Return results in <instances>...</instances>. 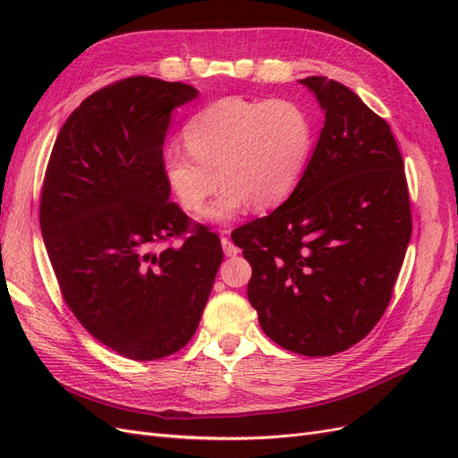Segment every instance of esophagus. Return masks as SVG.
<instances>
[{
    "instance_id": "esophagus-1",
    "label": "esophagus",
    "mask_w": 458,
    "mask_h": 458,
    "mask_svg": "<svg viewBox=\"0 0 458 458\" xmlns=\"http://www.w3.org/2000/svg\"><path fill=\"white\" fill-rule=\"evenodd\" d=\"M221 246H224V252L227 254V256H237L241 250H239V246L234 244L229 237H227V229H224V237H221Z\"/></svg>"
}]
</instances>
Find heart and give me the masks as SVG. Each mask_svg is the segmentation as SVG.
<instances>
[{"label":"heart","mask_w":458,"mask_h":458,"mask_svg":"<svg viewBox=\"0 0 458 458\" xmlns=\"http://www.w3.org/2000/svg\"><path fill=\"white\" fill-rule=\"evenodd\" d=\"M185 145L164 150V174L189 212H199L224 183L206 217L225 221L252 204L269 210L283 204L306 174L313 123L293 99L224 97L185 123Z\"/></svg>","instance_id":"b5f03b06"}]
</instances>
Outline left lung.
I'll return each instance as SVG.
<instances>
[{"instance_id":"left-lung-1","label":"left lung","mask_w":458,"mask_h":458,"mask_svg":"<svg viewBox=\"0 0 458 458\" xmlns=\"http://www.w3.org/2000/svg\"><path fill=\"white\" fill-rule=\"evenodd\" d=\"M325 128L300 185L231 233L252 266L248 300L263 332L308 357L350 350L392 300L411 239L403 158L387 122L340 81L300 80Z\"/></svg>"}]
</instances>
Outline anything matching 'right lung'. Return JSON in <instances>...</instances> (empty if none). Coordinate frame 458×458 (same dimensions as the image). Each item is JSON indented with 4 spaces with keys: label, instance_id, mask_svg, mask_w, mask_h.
<instances>
[{
    "label": "right lung",
    "instance_id": "add662e5",
    "mask_svg": "<svg viewBox=\"0 0 458 458\" xmlns=\"http://www.w3.org/2000/svg\"><path fill=\"white\" fill-rule=\"evenodd\" d=\"M195 97L150 76L91 93L61 128L41 185L39 227L63 300L133 361L189 344L224 259L217 234L170 200L164 174L172 110Z\"/></svg>",
    "mask_w": 458,
    "mask_h": 458
}]
</instances>
